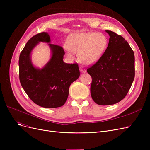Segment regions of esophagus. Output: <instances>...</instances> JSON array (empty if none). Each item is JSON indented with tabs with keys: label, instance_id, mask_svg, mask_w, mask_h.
<instances>
[{
	"label": "esophagus",
	"instance_id": "34e87169",
	"mask_svg": "<svg viewBox=\"0 0 150 150\" xmlns=\"http://www.w3.org/2000/svg\"><path fill=\"white\" fill-rule=\"evenodd\" d=\"M79 69H80V71L82 72V73H85V72H86V70L84 67H82V66H80L79 67Z\"/></svg>",
	"mask_w": 150,
	"mask_h": 150
}]
</instances>
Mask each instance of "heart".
<instances>
[{"mask_svg": "<svg viewBox=\"0 0 150 150\" xmlns=\"http://www.w3.org/2000/svg\"><path fill=\"white\" fill-rule=\"evenodd\" d=\"M67 44L66 54L68 57H72L74 52H78L80 62L91 64L103 56L108 47V39L103 34L79 33L69 36Z\"/></svg>", "mask_w": 150, "mask_h": 150, "instance_id": "obj_1", "label": "heart"}]
</instances>
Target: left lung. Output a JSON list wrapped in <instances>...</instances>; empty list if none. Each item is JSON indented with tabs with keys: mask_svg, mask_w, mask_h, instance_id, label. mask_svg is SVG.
Segmentation results:
<instances>
[{
	"mask_svg": "<svg viewBox=\"0 0 150 150\" xmlns=\"http://www.w3.org/2000/svg\"><path fill=\"white\" fill-rule=\"evenodd\" d=\"M110 40L103 56L89 67L92 78L91 94L99 105L121 101L128 94L134 78V54L121 35L106 30Z\"/></svg>",
	"mask_w": 150,
	"mask_h": 150,
	"instance_id": "left-lung-1",
	"label": "left lung"
}]
</instances>
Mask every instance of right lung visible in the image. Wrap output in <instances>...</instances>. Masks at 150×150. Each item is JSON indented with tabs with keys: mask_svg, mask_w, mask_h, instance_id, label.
Masks as SVG:
<instances>
[{
	"mask_svg": "<svg viewBox=\"0 0 150 150\" xmlns=\"http://www.w3.org/2000/svg\"><path fill=\"white\" fill-rule=\"evenodd\" d=\"M39 42L50 43L47 33L34 35L21 51L19 60L20 82L29 98L36 104L46 108L61 107L67 100L70 85L79 77V66L78 63H65L63 48L49 44L51 58L42 69L35 67L31 62L30 53Z\"/></svg>",
	"mask_w": 150,
	"mask_h": 150,
	"instance_id": "1",
	"label": "right lung"
}]
</instances>
